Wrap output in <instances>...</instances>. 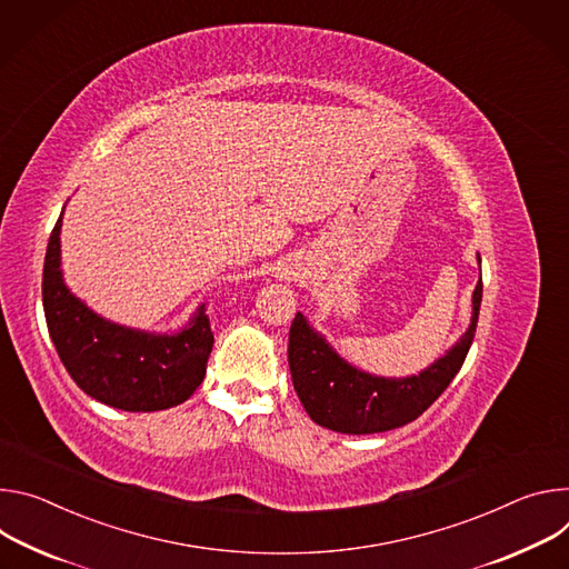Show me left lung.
Instances as JSON below:
<instances>
[{
	"instance_id": "left-lung-1",
	"label": "left lung",
	"mask_w": 569,
	"mask_h": 569,
	"mask_svg": "<svg viewBox=\"0 0 569 569\" xmlns=\"http://www.w3.org/2000/svg\"><path fill=\"white\" fill-rule=\"evenodd\" d=\"M481 291L479 278L466 335L443 357L411 377H377L350 366L298 311L287 352L293 389L309 418L341 433H377L416 420L461 370L477 332Z\"/></svg>"
}]
</instances>
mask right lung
I'll return each instance as SVG.
<instances>
[{"label":"right lung","mask_w":569,"mask_h":569,"mask_svg":"<svg viewBox=\"0 0 569 569\" xmlns=\"http://www.w3.org/2000/svg\"><path fill=\"white\" fill-rule=\"evenodd\" d=\"M58 217L44 256L42 307L49 337L72 380L90 398L121 411H160L192 396L206 377L212 330L201 305L176 335L110 323L62 280Z\"/></svg>","instance_id":"1"}]
</instances>
